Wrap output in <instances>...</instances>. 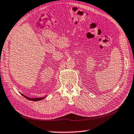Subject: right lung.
I'll return each instance as SVG.
<instances>
[{
    "mask_svg": "<svg viewBox=\"0 0 134 134\" xmlns=\"http://www.w3.org/2000/svg\"><path fill=\"white\" fill-rule=\"evenodd\" d=\"M22 94V96H24L25 98H26L27 99L29 100H32V101H40V100H43L44 98V97H38V98H30V97H27V96H26L23 95V94Z\"/></svg>",
    "mask_w": 134,
    "mask_h": 134,
    "instance_id": "obj_1",
    "label": "right lung"
}]
</instances>
